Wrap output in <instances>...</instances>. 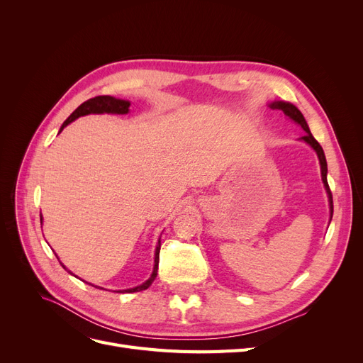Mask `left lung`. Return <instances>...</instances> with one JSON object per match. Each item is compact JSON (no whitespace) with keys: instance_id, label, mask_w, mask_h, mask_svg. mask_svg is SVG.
<instances>
[{"instance_id":"1","label":"left lung","mask_w":363,"mask_h":363,"mask_svg":"<svg viewBox=\"0 0 363 363\" xmlns=\"http://www.w3.org/2000/svg\"><path fill=\"white\" fill-rule=\"evenodd\" d=\"M269 107L272 110H281L285 116H289L291 121H294L296 123H298L303 129H304V135L300 138L303 140L304 143H308L318 155V159H319V163H320V175H322V181H323V185H325V189H327V194H328V201H330V213H331V219H333V212H334V206H333V194H331V189H330V185H328V181H327V172H328V167H327V159H325V155H323V150L322 147L319 145V143L313 138L312 132L306 123V119H304V116L301 114V111L291 103H285V101H274L269 104Z\"/></svg>"}]
</instances>
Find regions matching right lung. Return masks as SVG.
I'll list each match as a JSON object with an SVG mask.
<instances>
[{
  "instance_id": "add662e5",
  "label": "right lung",
  "mask_w": 363,
  "mask_h": 363,
  "mask_svg": "<svg viewBox=\"0 0 363 363\" xmlns=\"http://www.w3.org/2000/svg\"><path fill=\"white\" fill-rule=\"evenodd\" d=\"M129 106L130 103L129 101H125V100H119V99H114V97H110V95H99V97H94V99H89L86 100L85 103H82L78 108H76L70 116L63 122L62 128H60V132L69 125L72 123L74 119H78L79 116H85V114H91V113H113V114H126L129 111ZM59 132V133H60ZM43 220V218H41ZM159 253H160V240H159V244L156 247V255H155V268H152V274L151 277L143 282L141 285H138V287H133V289H128V290H119L118 293H137V291H143V290H147L150 285L152 284V281L156 279L157 277V269H159ZM62 266L65 268V264L62 263ZM66 269V268H65ZM92 287L95 289H101V287H97V285H92ZM103 290V289H101Z\"/></svg>"
}]
</instances>
